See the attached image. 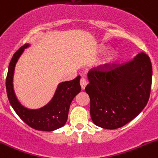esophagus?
Masks as SVG:
<instances>
[{
  "label": "esophagus",
  "instance_id": "34e87169",
  "mask_svg": "<svg viewBox=\"0 0 158 158\" xmlns=\"http://www.w3.org/2000/svg\"><path fill=\"white\" fill-rule=\"evenodd\" d=\"M86 85H87L86 79H85V78H81L80 85H81V88H82V89H84L85 88V86H86Z\"/></svg>",
  "mask_w": 158,
  "mask_h": 158
}]
</instances>
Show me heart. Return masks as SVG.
<instances>
[{
    "label": "heart",
    "instance_id": "b5f03b06",
    "mask_svg": "<svg viewBox=\"0 0 158 158\" xmlns=\"http://www.w3.org/2000/svg\"><path fill=\"white\" fill-rule=\"evenodd\" d=\"M114 58H115V54H114V53H111V54L109 56L108 61H109V62H111V61H113V59H114Z\"/></svg>",
    "mask_w": 158,
    "mask_h": 158
}]
</instances>
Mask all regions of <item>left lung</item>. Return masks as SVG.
<instances>
[{"instance_id": "8db88e82", "label": "left lung", "mask_w": 158, "mask_h": 158, "mask_svg": "<svg viewBox=\"0 0 158 158\" xmlns=\"http://www.w3.org/2000/svg\"><path fill=\"white\" fill-rule=\"evenodd\" d=\"M85 88L90 99L93 123L104 129L124 126L143 110L149 100L152 65L141 52L123 63H108L88 73Z\"/></svg>"}]
</instances>
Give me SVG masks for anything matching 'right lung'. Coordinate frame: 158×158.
Masks as SVG:
<instances>
[{
  "label": "right lung",
  "mask_w": 158,
  "mask_h": 158,
  "mask_svg": "<svg viewBox=\"0 0 158 158\" xmlns=\"http://www.w3.org/2000/svg\"><path fill=\"white\" fill-rule=\"evenodd\" d=\"M28 46H21L14 54L6 77V89L10 105L21 120L27 125L37 131H52L62 127L68 119L69 110L73 98L80 92V76H78L71 81L59 84L51 102L39 110H29L21 105L15 96L13 89L14 70L15 64L24 49Z\"/></svg>",
  "instance_id": "obj_1"
}]
</instances>
